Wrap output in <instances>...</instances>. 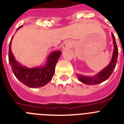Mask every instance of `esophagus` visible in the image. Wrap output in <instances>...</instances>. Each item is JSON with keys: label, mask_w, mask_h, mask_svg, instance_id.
<instances>
[{"label": "esophagus", "mask_w": 124, "mask_h": 124, "mask_svg": "<svg viewBox=\"0 0 124 124\" xmlns=\"http://www.w3.org/2000/svg\"><path fill=\"white\" fill-rule=\"evenodd\" d=\"M71 46V43L69 41H65L63 44V48L64 50H66V49L68 48H70Z\"/></svg>", "instance_id": "obj_1"}]
</instances>
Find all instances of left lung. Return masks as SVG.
Listing matches in <instances>:
<instances>
[{"label":"left lung","instance_id":"8db88e82","mask_svg":"<svg viewBox=\"0 0 124 124\" xmlns=\"http://www.w3.org/2000/svg\"><path fill=\"white\" fill-rule=\"evenodd\" d=\"M112 38H113L114 43V52L112 57V60L110 64L106 66L104 69H103L101 71L99 72L98 74L95 75L94 76H85L77 74V76L79 81L82 83L88 85H94V84H99L102 82L105 81L106 80L109 78L114 71L116 68L117 61L118 57V48L116 42V38L113 33H112Z\"/></svg>","mask_w":124,"mask_h":124}]
</instances>
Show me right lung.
Here are the masks:
<instances>
[{
    "label": "right lung",
    "mask_w": 124,
    "mask_h": 124,
    "mask_svg": "<svg viewBox=\"0 0 124 124\" xmlns=\"http://www.w3.org/2000/svg\"><path fill=\"white\" fill-rule=\"evenodd\" d=\"M22 26L18 27L19 29ZM11 38L8 50V61L15 77L20 81L31 88L43 86L48 83L54 75L55 66L61 54V51H53L50 54L43 67L28 68L18 63L11 51Z\"/></svg>",
    "instance_id": "add662e5"
}]
</instances>
